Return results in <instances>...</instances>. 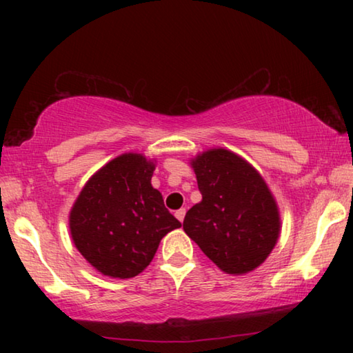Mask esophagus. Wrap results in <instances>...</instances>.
I'll return each mask as SVG.
<instances>
[{
  "label": "esophagus",
  "instance_id": "esophagus-1",
  "mask_svg": "<svg viewBox=\"0 0 353 353\" xmlns=\"http://www.w3.org/2000/svg\"><path fill=\"white\" fill-rule=\"evenodd\" d=\"M174 214H176V218L182 223L183 218H185V208H181V210H177Z\"/></svg>",
  "mask_w": 353,
  "mask_h": 353
}]
</instances>
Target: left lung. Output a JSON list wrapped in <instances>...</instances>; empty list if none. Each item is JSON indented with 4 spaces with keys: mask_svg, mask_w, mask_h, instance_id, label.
<instances>
[{
    "mask_svg": "<svg viewBox=\"0 0 353 353\" xmlns=\"http://www.w3.org/2000/svg\"><path fill=\"white\" fill-rule=\"evenodd\" d=\"M202 201L185 214L183 230L221 271L243 276L277 244L282 221L265 179L241 155L213 148L190 160Z\"/></svg>",
    "mask_w": 353,
    "mask_h": 353,
    "instance_id": "8db88e82",
    "label": "left lung"
}]
</instances>
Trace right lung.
I'll list each match as a JSON object with an SVG mask.
<instances>
[{"label":"right lung","instance_id":"right-lung-1","mask_svg":"<svg viewBox=\"0 0 353 353\" xmlns=\"http://www.w3.org/2000/svg\"><path fill=\"white\" fill-rule=\"evenodd\" d=\"M154 170L155 159L137 152L118 155L88 179L71 207L74 246L103 276H139L152 261L160 240L182 225L152 187Z\"/></svg>","mask_w":353,"mask_h":353}]
</instances>
